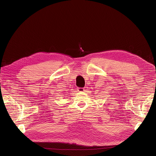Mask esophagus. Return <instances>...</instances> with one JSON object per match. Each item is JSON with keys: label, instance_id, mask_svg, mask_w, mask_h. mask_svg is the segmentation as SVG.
Segmentation results:
<instances>
[{"label": "esophagus", "instance_id": "1", "mask_svg": "<svg viewBox=\"0 0 156 156\" xmlns=\"http://www.w3.org/2000/svg\"><path fill=\"white\" fill-rule=\"evenodd\" d=\"M77 89H78L77 90H78L79 92H83L84 91V88H78Z\"/></svg>", "mask_w": 156, "mask_h": 156}]
</instances>
